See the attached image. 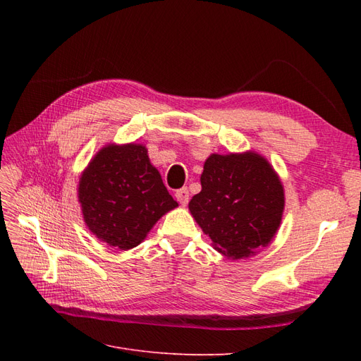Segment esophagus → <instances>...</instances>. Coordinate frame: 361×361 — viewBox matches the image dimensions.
Masks as SVG:
<instances>
[{"mask_svg":"<svg viewBox=\"0 0 361 361\" xmlns=\"http://www.w3.org/2000/svg\"><path fill=\"white\" fill-rule=\"evenodd\" d=\"M176 199H178V202L180 203V204H187L188 203V200H190V192H188V190L187 188H180V190H178L176 191Z\"/></svg>","mask_w":361,"mask_h":361,"instance_id":"esophagus-1","label":"esophagus"}]
</instances>
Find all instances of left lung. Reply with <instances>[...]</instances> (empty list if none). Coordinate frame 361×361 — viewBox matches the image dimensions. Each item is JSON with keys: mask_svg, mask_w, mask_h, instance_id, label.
Segmentation results:
<instances>
[{"mask_svg": "<svg viewBox=\"0 0 361 361\" xmlns=\"http://www.w3.org/2000/svg\"><path fill=\"white\" fill-rule=\"evenodd\" d=\"M202 191L188 207L215 250L228 259L250 257L276 236L285 191L271 164L256 152L204 161Z\"/></svg>", "mask_w": 361, "mask_h": 361, "instance_id": "left-lung-1", "label": "left lung"}]
</instances>
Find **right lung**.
<instances>
[{
  "label": "right lung",
  "instance_id": "add662e5",
  "mask_svg": "<svg viewBox=\"0 0 361 361\" xmlns=\"http://www.w3.org/2000/svg\"><path fill=\"white\" fill-rule=\"evenodd\" d=\"M78 202L89 231L120 250L137 247L159 218L174 209L143 145H106L82 171Z\"/></svg>",
  "mask_w": 361,
  "mask_h": 361
}]
</instances>
